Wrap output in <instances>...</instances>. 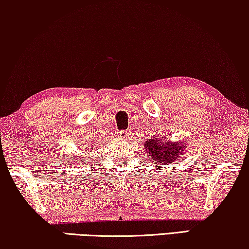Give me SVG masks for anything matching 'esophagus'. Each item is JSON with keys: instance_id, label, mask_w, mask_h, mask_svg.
I'll use <instances>...</instances> for the list:
<instances>
[{"instance_id": "obj_1", "label": "esophagus", "mask_w": 249, "mask_h": 249, "mask_svg": "<svg viewBox=\"0 0 249 249\" xmlns=\"http://www.w3.org/2000/svg\"><path fill=\"white\" fill-rule=\"evenodd\" d=\"M117 136H118V138L119 139H125L128 137V131H125V130H122V131H119L118 134H117Z\"/></svg>"}]
</instances>
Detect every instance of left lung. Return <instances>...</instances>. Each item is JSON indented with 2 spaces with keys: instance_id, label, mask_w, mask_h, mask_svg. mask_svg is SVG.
Instances as JSON below:
<instances>
[{
  "instance_id": "8db88e82",
  "label": "left lung",
  "mask_w": 249,
  "mask_h": 249,
  "mask_svg": "<svg viewBox=\"0 0 249 249\" xmlns=\"http://www.w3.org/2000/svg\"><path fill=\"white\" fill-rule=\"evenodd\" d=\"M145 148L147 149L148 158L155 164L170 165L176 160H179L186 151V146L182 145L181 142H171L165 136L159 138L158 136L153 135L152 139L145 142Z\"/></svg>"
}]
</instances>
